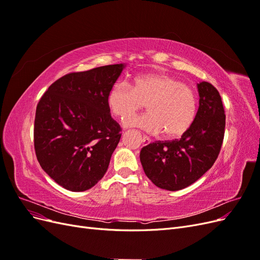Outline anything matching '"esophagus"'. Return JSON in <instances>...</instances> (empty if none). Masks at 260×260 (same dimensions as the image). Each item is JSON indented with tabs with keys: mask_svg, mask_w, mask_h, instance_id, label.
Returning <instances> with one entry per match:
<instances>
[{
	"mask_svg": "<svg viewBox=\"0 0 260 260\" xmlns=\"http://www.w3.org/2000/svg\"><path fill=\"white\" fill-rule=\"evenodd\" d=\"M149 143H151V139L146 136H143V145H148Z\"/></svg>",
	"mask_w": 260,
	"mask_h": 260,
	"instance_id": "esophagus-1",
	"label": "esophagus"
}]
</instances>
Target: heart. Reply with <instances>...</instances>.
<instances>
[{"label":"heart","instance_id":"heart-1","mask_svg":"<svg viewBox=\"0 0 260 260\" xmlns=\"http://www.w3.org/2000/svg\"><path fill=\"white\" fill-rule=\"evenodd\" d=\"M106 103L113 115L121 120L129 119L125 121L128 127H137L152 135L165 132L170 139L184 136L199 111L195 91L177 78L162 74L137 76L132 88L125 83H115L107 93ZM145 105L149 114L132 118Z\"/></svg>","mask_w":260,"mask_h":260}]
</instances>
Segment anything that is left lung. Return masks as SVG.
<instances>
[{
	"mask_svg": "<svg viewBox=\"0 0 260 260\" xmlns=\"http://www.w3.org/2000/svg\"><path fill=\"white\" fill-rule=\"evenodd\" d=\"M198 116L179 140L158 141L141 149L140 160L147 178L160 188L178 191L198 181L211 168L222 145L225 115L214 85L198 83Z\"/></svg>",
	"mask_w": 260,
	"mask_h": 260,
	"instance_id": "1",
	"label": "left lung"
}]
</instances>
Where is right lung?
Returning <instances> with one entry per match:
<instances>
[{
	"mask_svg": "<svg viewBox=\"0 0 260 260\" xmlns=\"http://www.w3.org/2000/svg\"><path fill=\"white\" fill-rule=\"evenodd\" d=\"M124 66L68 74L39 101L34 132L37 158L66 190H89L107 171L121 129L109 113L106 98Z\"/></svg>",
	"mask_w": 260,
	"mask_h": 260,
	"instance_id": "right-lung-1",
	"label": "right lung"
}]
</instances>
